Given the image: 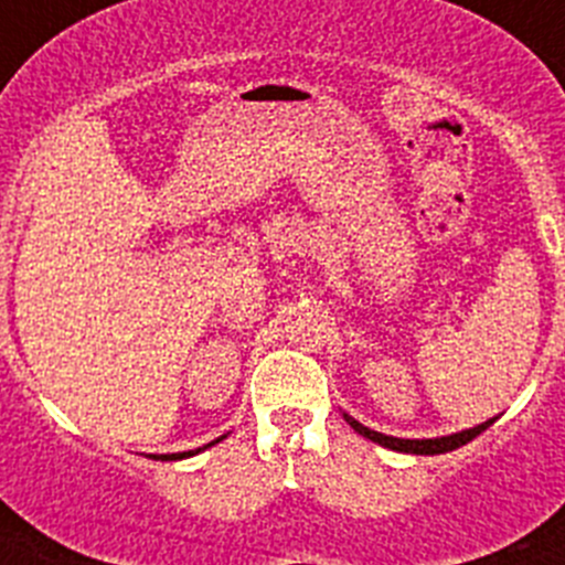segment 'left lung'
<instances>
[{
    "instance_id": "obj_1",
    "label": "left lung",
    "mask_w": 565,
    "mask_h": 565,
    "mask_svg": "<svg viewBox=\"0 0 565 565\" xmlns=\"http://www.w3.org/2000/svg\"><path fill=\"white\" fill-rule=\"evenodd\" d=\"M342 416H344V422L351 424L353 430L359 433V436L371 438V441L382 444V447H387V450L413 452V456H441V452L458 450V447H463V444L472 441L476 436H481L489 424L495 422V418H489V422L478 424V427H472V430H461V433H452V436H441V438H393V436H384V433L371 430V427H364V424H359L356 418H351L348 413H342Z\"/></svg>"
}]
</instances>
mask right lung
Listing matches in <instances>:
<instances>
[{
    "mask_svg": "<svg viewBox=\"0 0 565 565\" xmlns=\"http://www.w3.org/2000/svg\"><path fill=\"white\" fill-rule=\"evenodd\" d=\"M217 441H221V438H217ZM217 441H212V444H217ZM212 444H206V447H212ZM206 447H198V450H189V452H172V456H161V461H181V458L198 456V452L206 450ZM152 458H158V456H152Z\"/></svg>",
    "mask_w": 565,
    "mask_h": 565,
    "instance_id": "add662e5",
    "label": "right lung"
}]
</instances>
